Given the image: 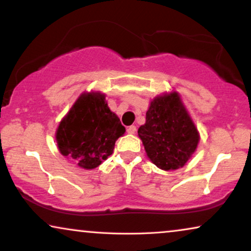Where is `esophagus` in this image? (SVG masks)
<instances>
[{
	"instance_id": "34e87169",
	"label": "esophagus",
	"mask_w": 251,
	"mask_h": 251,
	"mask_svg": "<svg viewBox=\"0 0 251 251\" xmlns=\"http://www.w3.org/2000/svg\"><path fill=\"white\" fill-rule=\"evenodd\" d=\"M136 130H137V128L135 126H128V128H126V132L130 133V135H133V133L136 132Z\"/></svg>"
}]
</instances>
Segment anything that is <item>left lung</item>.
<instances>
[{
	"label": "left lung",
	"mask_w": 251,
	"mask_h": 251,
	"mask_svg": "<svg viewBox=\"0 0 251 251\" xmlns=\"http://www.w3.org/2000/svg\"><path fill=\"white\" fill-rule=\"evenodd\" d=\"M138 137L147 157L166 171L183 168L200 142L197 126L177 91L164 92L151 100Z\"/></svg>",
	"instance_id": "obj_1"
}]
</instances>
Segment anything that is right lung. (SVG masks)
Wrapping results in <instances>:
<instances>
[{
    "label": "right lung",
    "mask_w": 251,
    "mask_h": 251,
    "mask_svg": "<svg viewBox=\"0 0 251 251\" xmlns=\"http://www.w3.org/2000/svg\"><path fill=\"white\" fill-rule=\"evenodd\" d=\"M126 128L109 109L105 94L83 92L59 122L56 131L61 155L82 169L91 170L112 155Z\"/></svg>",
    "instance_id": "1"
}]
</instances>
